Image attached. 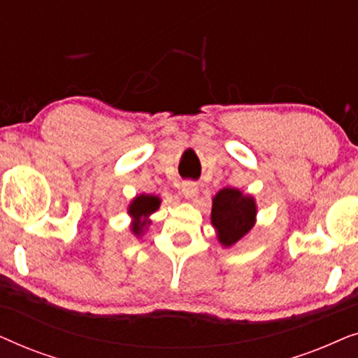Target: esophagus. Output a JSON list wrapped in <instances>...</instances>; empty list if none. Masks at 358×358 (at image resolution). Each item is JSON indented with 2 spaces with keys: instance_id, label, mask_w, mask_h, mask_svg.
Segmentation results:
<instances>
[{
  "instance_id": "1",
  "label": "esophagus",
  "mask_w": 358,
  "mask_h": 358,
  "mask_svg": "<svg viewBox=\"0 0 358 358\" xmlns=\"http://www.w3.org/2000/svg\"><path fill=\"white\" fill-rule=\"evenodd\" d=\"M199 194V185L192 182V180H187V182L182 184V195L185 199H195Z\"/></svg>"
}]
</instances>
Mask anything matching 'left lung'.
<instances>
[{
    "label": "left lung",
    "mask_w": 358,
    "mask_h": 358,
    "mask_svg": "<svg viewBox=\"0 0 358 358\" xmlns=\"http://www.w3.org/2000/svg\"><path fill=\"white\" fill-rule=\"evenodd\" d=\"M256 200L251 195L231 187L220 190L213 197L212 224L222 246L229 248L246 236L256 223Z\"/></svg>",
    "instance_id": "8db88e82"
}]
</instances>
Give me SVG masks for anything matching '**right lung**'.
<instances>
[{
    "label": "right lung",
    "instance_id": "add662e5",
    "mask_svg": "<svg viewBox=\"0 0 358 358\" xmlns=\"http://www.w3.org/2000/svg\"><path fill=\"white\" fill-rule=\"evenodd\" d=\"M159 197L148 194L136 195V197L131 200V203L129 205V215L134 218V223H131L130 229L135 236H141V234H143L145 228L151 223L148 222V217L159 208Z\"/></svg>",
    "mask_w": 358,
    "mask_h": 358
}]
</instances>
